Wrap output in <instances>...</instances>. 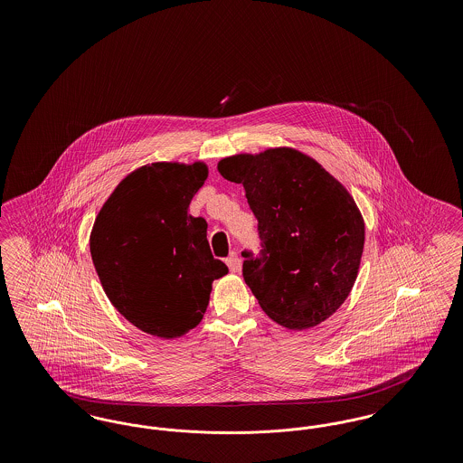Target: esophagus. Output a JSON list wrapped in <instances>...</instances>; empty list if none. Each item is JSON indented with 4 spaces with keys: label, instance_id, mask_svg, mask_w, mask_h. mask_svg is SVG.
<instances>
[{
    "label": "esophagus",
    "instance_id": "esophagus-1",
    "mask_svg": "<svg viewBox=\"0 0 463 463\" xmlns=\"http://www.w3.org/2000/svg\"><path fill=\"white\" fill-rule=\"evenodd\" d=\"M227 265H229V270L231 272H240V269H241V260H240V257H238V253H231L229 257H227Z\"/></svg>",
    "mask_w": 463,
    "mask_h": 463
}]
</instances>
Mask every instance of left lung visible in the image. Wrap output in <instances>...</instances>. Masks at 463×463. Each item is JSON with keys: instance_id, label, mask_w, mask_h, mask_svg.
Instances as JSON below:
<instances>
[{"instance_id": "8db88e82", "label": "left lung", "mask_w": 463, "mask_h": 463, "mask_svg": "<svg viewBox=\"0 0 463 463\" xmlns=\"http://www.w3.org/2000/svg\"><path fill=\"white\" fill-rule=\"evenodd\" d=\"M242 184L259 221L262 251H242V278L265 314L307 330L336 312L353 289L364 221L349 191L314 157L293 147L229 156L217 165Z\"/></svg>"}]
</instances>
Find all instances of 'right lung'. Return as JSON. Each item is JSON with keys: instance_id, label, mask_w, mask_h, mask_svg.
<instances>
[{"instance_id": "obj_1", "label": "right lung", "mask_w": 463, "mask_h": 463, "mask_svg": "<svg viewBox=\"0 0 463 463\" xmlns=\"http://www.w3.org/2000/svg\"><path fill=\"white\" fill-rule=\"evenodd\" d=\"M206 178L203 161L144 165L116 185L91 227L90 253L110 304L165 340L198 326L212 283L229 272L212 255L206 221L189 215Z\"/></svg>"}]
</instances>
